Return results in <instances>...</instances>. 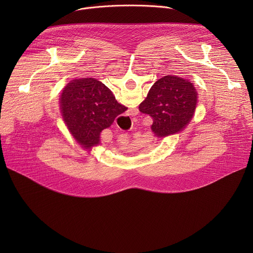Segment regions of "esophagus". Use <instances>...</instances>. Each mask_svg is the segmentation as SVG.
<instances>
[{"mask_svg": "<svg viewBox=\"0 0 253 253\" xmlns=\"http://www.w3.org/2000/svg\"><path fill=\"white\" fill-rule=\"evenodd\" d=\"M126 139H127V137H125L124 135H121L120 137H119V141H126ZM123 143V142H122Z\"/></svg>", "mask_w": 253, "mask_h": 253, "instance_id": "esophagus-1", "label": "esophagus"}]
</instances>
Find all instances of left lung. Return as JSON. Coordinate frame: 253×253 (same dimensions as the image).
<instances>
[{
    "instance_id": "left-lung-1",
    "label": "left lung",
    "mask_w": 253,
    "mask_h": 253,
    "mask_svg": "<svg viewBox=\"0 0 253 253\" xmlns=\"http://www.w3.org/2000/svg\"><path fill=\"white\" fill-rule=\"evenodd\" d=\"M197 103L193 85L177 76H164L150 89L139 110L152 117V131L165 137L181 131L191 120Z\"/></svg>"
}]
</instances>
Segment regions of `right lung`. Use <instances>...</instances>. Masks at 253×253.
<instances>
[{
	"label": "right lung",
	"mask_w": 253,
	"mask_h": 253,
	"mask_svg": "<svg viewBox=\"0 0 253 253\" xmlns=\"http://www.w3.org/2000/svg\"><path fill=\"white\" fill-rule=\"evenodd\" d=\"M64 120L74 138L83 147L99 144L103 129L127 108L119 104L110 89L94 78L73 80L61 96Z\"/></svg>",
	"instance_id": "obj_1"
}]
</instances>
